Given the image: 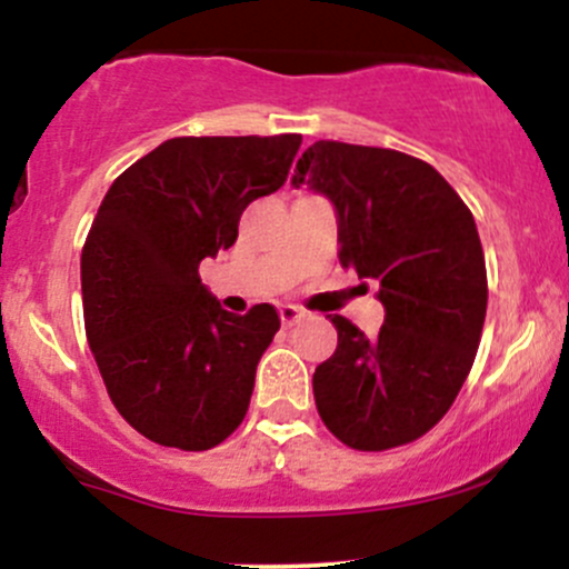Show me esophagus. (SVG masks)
<instances>
[{"instance_id":"esophagus-1","label":"esophagus","mask_w":569,"mask_h":569,"mask_svg":"<svg viewBox=\"0 0 569 569\" xmlns=\"http://www.w3.org/2000/svg\"><path fill=\"white\" fill-rule=\"evenodd\" d=\"M278 313H280V321H283L286 327L297 325V321L305 319V310H302V308H297V305H280Z\"/></svg>"}]
</instances>
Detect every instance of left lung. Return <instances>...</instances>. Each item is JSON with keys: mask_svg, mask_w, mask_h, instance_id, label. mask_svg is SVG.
<instances>
[{"mask_svg": "<svg viewBox=\"0 0 569 569\" xmlns=\"http://www.w3.org/2000/svg\"><path fill=\"white\" fill-rule=\"evenodd\" d=\"M291 184L330 199L340 267L379 280L385 325L368 338L330 316L338 349L313 373L325 426L355 450L428 433L469 376L488 308L475 218L433 166L381 147L316 141Z\"/></svg>", "mask_w": 569, "mask_h": 569, "instance_id": "left-lung-1", "label": "left lung"}]
</instances>
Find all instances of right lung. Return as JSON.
I'll return each instance as SVG.
<instances>
[{
    "label": "right lung",
    "mask_w": 569,
    "mask_h": 569,
    "mask_svg": "<svg viewBox=\"0 0 569 569\" xmlns=\"http://www.w3.org/2000/svg\"><path fill=\"white\" fill-rule=\"evenodd\" d=\"M300 143L169 139L106 193L81 253L83 321L113 406L149 441L212 450L248 415L278 310L229 313L199 264L237 242L244 207L286 182Z\"/></svg>",
    "instance_id": "right-lung-1"
}]
</instances>
